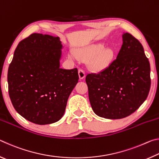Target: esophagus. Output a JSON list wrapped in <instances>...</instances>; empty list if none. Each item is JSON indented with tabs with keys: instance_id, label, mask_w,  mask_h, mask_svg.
I'll use <instances>...</instances> for the list:
<instances>
[{
	"instance_id": "34e87169",
	"label": "esophagus",
	"mask_w": 159,
	"mask_h": 159,
	"mask_svg": "<svg viewBox=\"0 0 159 159\" xmlns=\"http://www.w3.org/2000/svg\"><path fill=\"white\" fill-rule=\"evenodd\" d=\"M79 76L80 80H83L85 77V71H83V70H82V69H79Z\"/></svg>"
}]
</instances>
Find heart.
I'll use <instances>...</instances> for the list:
<instances>
[{
    "instance_id": "heart-1",
    "label": "heart",
    "mask_w": 159,
    "mask_h": 159,
    "mask_svg": "<svg viewBox=\"0 0 159 159\" xmlns=\"http://www.w3.org/2000/svg\"><path fill=\"white\" fill-rule=\"evenodd\" d=\"M77 54L83 59H89L91 68L96 70H103L112 63L114 57V50L111 48H105L102 43L90 44L80 48L77 50ZM69 57L76 59L77 56L73 51H70Z\"/></svg>"
}]
</instances>
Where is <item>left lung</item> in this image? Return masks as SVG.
Here are the masks:
<instances>
[{
	"mask_svg": "<svg viewBox=\"0 0 159 159\" xmlns=\"http://www.w3.org/2000/svg\"><path fill=\"white\" fill-rule=\"evenodd\" d=\"M123 43L116 60L85 81L93 111L99 117L120 119L133 114L149 92L150 64L142 44L123 32Z\"/></svg>",
	"mask_w": 159,
	"mask_h": 159,
	"instance_id": "left-lung-1",
	"label": "left lung"
}]
</instances>
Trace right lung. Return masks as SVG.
<instances>
[{
    "instance_id": "1",
    "label": "right lung",
    "mask_w": 159,
    "mask_h": 159,
    "mask_svg": "<svg viewBox=\"0 0 159 159\" xmlns=\"http://www.w3.org/2000/svg\"><path fill=\"white\" fill-rule=\"evenodd\" d=\"M60 37L32 34L19 43L7 73L10 98L29 121L47 125L60 120L79 81L76 68H60Z\"/></svg>"
}]
</instances>
